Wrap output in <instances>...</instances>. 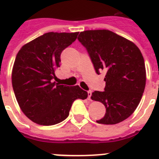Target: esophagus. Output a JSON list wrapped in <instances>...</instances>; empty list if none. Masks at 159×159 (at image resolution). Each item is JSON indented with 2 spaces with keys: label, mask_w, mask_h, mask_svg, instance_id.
<instances>
[{
  "label": "esophagus",
  "mask_w": 159,
  "mask_h": 159,
  "mask_svg": "<svg viewBox=\"0 0 159 159\" xmlns=\"http://www.w3.org/2000/svg\"><path fill=\"white\" fill-rule=\"evenodd\" d=\"M91 95H92V92H91L90 90L88 91V99H89V100H90Z\"/></svg>",
  "instance_id": "esophagus-1"
}]
</instances>
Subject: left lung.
I'll list each match as a JSON object with an SVG mask.
<instances>
[{"label":"left lung","instance_id":"1","mask_svg":"<svg viewBox=\"0 0 159 159\" xmlns=\"http://www.w3.org/2000/svg\"><path fill=\"white\" fill-rule=\"evenodd\" d=\"M78 39L87 49L97 74L106 72L105 91H94L91 96L106 109L97 122L119 123L134 112L143 97L146 79L143 54L134 42L110 30L81 32Z\"/></svg>","mask_w":159,"mask_h":159}]
</instances>
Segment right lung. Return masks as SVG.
Returning <instances> with one entry per match:
<instances>
[{
    "label": "right lung",
    "instance_id": "obj_1",
    "mask_svg": "<svg viewBox=\"0 0 159 159\" xmlns=\"http://www.w3.org/2000/svg\"><path fill=\"white\" fill-rule=\"evenodd\" d=\"M78 34L46 33L23 45L16 54L12 70L13 91L22 112L38 125L64 121L76 99L87 98V92L79 85L53 81L60 67L61 53Z\"/></svg>",
    "mask_w": 159,
    "mask_h": 159
}]
</instances>
